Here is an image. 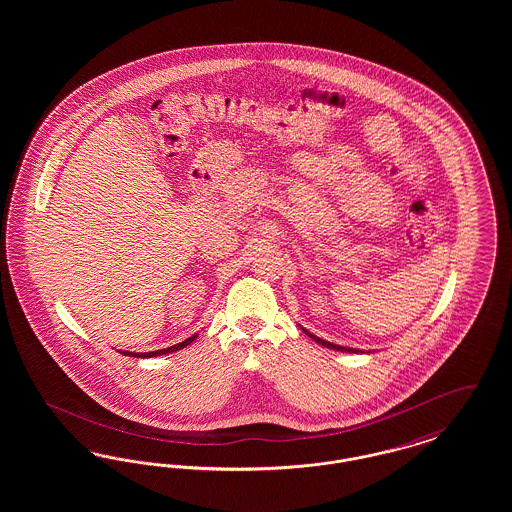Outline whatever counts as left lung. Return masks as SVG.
Masks as SVG:
<instances>
[{
  "instance_id": "1",
  "label": "left lung",
  "mask_w": 512,
  "mask_h": 512,
  "mask_svg": "<svg viewBox=\"0 0 512 512\" xmlns=\"http://www.w3.org/2000/svg\"><path fill=\"white\" fill-rule=\"evenodd\" d=\"M309 338H313V340L317 341V343H320V345H324V347H330V349H336V351H345V353H359L357 349H351V347H343V345H336V343H330V341L326 340H320V338H317V336H313V334H309L305 328H301Z\"/></svg>"
}]
</instances>
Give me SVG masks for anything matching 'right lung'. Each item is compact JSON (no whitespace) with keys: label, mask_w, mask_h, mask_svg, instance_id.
<instances>
[{"label":"right lung","mask_w":512,"mask_h":512,"mask_svg":"<svg viewBox=\"0 0 512 512\" xmlns=\"http://www.w3.org/2000/svg\"><path fill=\"white\" fill-rule=\"evenodd\" d=\"M197 338V334H194L192 338H188V340L182 341V343H176V345H171V347H167V349H157V351H151V353H128V351H121L122 355H130V357H159V355H167V353H172V351H178V349H184L186 345H190L192 341Z\"/></svg>","instance_id":"right-lung-1"}]
</instances>
